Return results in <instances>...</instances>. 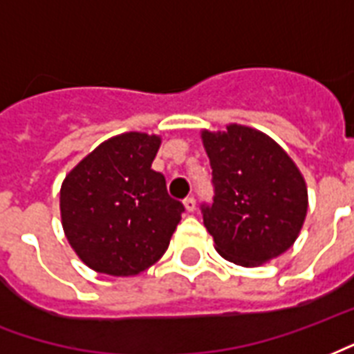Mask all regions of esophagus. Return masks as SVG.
<instances>
[{
  "label": "esophagus",
  "mask_w": 354,
  "mask_h": 354,
  "mask_svg": "<svg viewBox=\"0 0 354 354\" xmlns=\"http://www.w3.org/2000/svg\"><path fill=\"white\" fill-rule=\"evenodd\" d=\"M184 206L187 212H195V208H197V201H195L193 197H187L184 201Z\"/></svg>",
  "instance_id": "esophagus-1"
}]
</instances>
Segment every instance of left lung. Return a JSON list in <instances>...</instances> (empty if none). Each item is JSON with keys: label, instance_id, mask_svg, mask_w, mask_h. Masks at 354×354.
Here are the masks:
<instances>
[{"label": "left lung", "instance_id": "1", "mask_svg": "<svg viewBox=\"0 0 354 354\" xmlns=\"http://www.w3.org/2000/svg\"><path fill=\"white\" fill-rule=\"evenodd\" d=\"M203 144L216 195L201 208L217 253L242 266L279 257L298 238L308 212L295 161L268 135L245 125L203 131Z\"/></svg>", "mask_w": 354, "mask_h": 354}]
</instances>
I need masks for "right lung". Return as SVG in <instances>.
I'll use <instances>...</instances> for the list:
<instances>
[{
	"mask_svg": "<svg viewBox=\"0 0 354 354\" xmlns=\"http://www.w3.org/2000/svg\"><path fill=\"white\" fill-rule=\"evenodd\" d=\"M161 138L124 133L84 157L59 191L62 225L71 248L91 270L137 276L163 257L184 204L169 197L151 161Z\"/></svg>",
	"mask_w": 354,
	"mask_h": 354,
	"instance_id": "obj_1",
	"label": "right lung"
}]
</instances>
